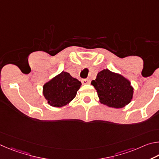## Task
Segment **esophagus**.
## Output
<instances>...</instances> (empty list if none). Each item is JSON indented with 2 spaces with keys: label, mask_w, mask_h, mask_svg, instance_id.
Listing matches in <instances>:
<instances>
[{
  "label": "esophagus",
  "mask_w": 159,
  "mask_h": 159,
  "mask_svg": "<svg viewBox=\"0 0 159 159\" xmlns=\"http://www.w3.org/2000/svg\"><path fill=\"white\" fill-rule=\"evenodd\" d=\"M82 82L84 84H89V80H88V79H83L82 80Z\"/></svg>",
  "instance_id": "obj_1"
}]
</instances>
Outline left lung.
Segmentation results:
<instances>
[{
  "label": "left lung",
  "mask_w": 159,
  "mask_h": 159,
  "mask_svg": "<svg viewBox=\"0 0 159 159\" xmlns=\"http://www.w3.org/2000/svg\"><path fill=\"white\" fill-rule=\"evenodd\" d=\"M101 104L112 108H122L133 99L134 89L129 80L121 74L103 69L91 82Z\"/></svg>",
  "instance_id": "8db88e82"
}]
</instances>
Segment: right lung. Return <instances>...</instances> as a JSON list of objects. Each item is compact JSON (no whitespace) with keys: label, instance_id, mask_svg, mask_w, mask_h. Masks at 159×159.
<instances>
[{"label":"right lung","instance_id":"1","mask_svg":"<svg viewBox=\"0 0 159 159\" xmlns=\"http://www.w3.org/2000/svg\"><path fill=\"white\" fill-rule=\"evenodd\" d=\"M81 85V82L76 78L62 71L43 85V93L49 105L61 107L75 98Z\"/></svg>","mask_w":159,"mask_h":159}]
</instances>
